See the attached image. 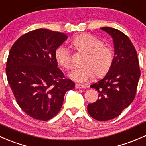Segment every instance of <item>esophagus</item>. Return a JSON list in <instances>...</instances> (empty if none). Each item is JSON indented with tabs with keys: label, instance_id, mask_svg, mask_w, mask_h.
<instances>
[{
	"label": "esophagus",
	"instance_id": "esophagus-1",
	"mask_svg": "<svg viewBox=\"0 0 146 146\" xmlns=\"http://www.w3.org/2000/svg\"><path fill=\"white\" fill-rule=\"evenodd\" d=\"M76 87L77 89H84L85 87L82 85H80V84H76Z\"/></svg>",
	"mask_w": 146,
	"mask_h": 146
}]
</instances>
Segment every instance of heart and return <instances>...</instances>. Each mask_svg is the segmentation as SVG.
I'll list each match as a JSON object with an SVG mask.
<instances>
[{"label": "heart", "mask_w": 146, "mask_h": 146, "mask_svg": "<svg viewBox=\"0 0 146 146\" xmlns=\"http://www.w3.org/2000/svg\"><path fill=\"white\" fill-rule=\"evenodd\" d=\"M74 48L79 52L86 53L82 68H76L69 74L70 78L78 82H85L96 77L105 76L111 67L113 61V52L108 46L99 38L89 33L79 35L72 42ZM58 64L64 68L71 67V55L70 50L65 46H60L55 52Z\"/></svg>", "instance_id": "b5f03b06"}]
</instances>
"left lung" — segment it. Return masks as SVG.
Wrapping results in <instances>:
<instances>
[{
  "mask_svg": "<svg viewBox=\"0 0 146 146\" xmlns=\"http://www.w3.org/2000/svg\"><path fill=\"white\" fill-rule=\"evenodd\" d=\"M113 39L114 58L104 78L90 86L99 93L87 110L94 119L106 121L118 117L132 102L141 76L137 53L125 33L111 27H102Z\"/></svg>",
  "mask_w": 146,
  "mask_h": 146,
  "instance_id": "left-lung-1",
  "label": "left lung"
}]
</instances>
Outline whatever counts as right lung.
Instances as JSON below:
<instances>
[{
	"mask_svg": "<svg viewBox=\"0 0 146 146\" xmlns=\"http://www.w3.org/2000/svg\"><path fill=\"white\" fill-rule=\"evenodd\" d=\"M68 38L45 29L31 31L12 45L6 75L17 103L30 117L47 121L57 115L75 83L58 68L56 50Z\"/></svg>",
	"mask_w": 146,
	"mask_h": 146,
	"instance_id": "right-lung-1",
	"label": "right lung"
}]
</instances>
